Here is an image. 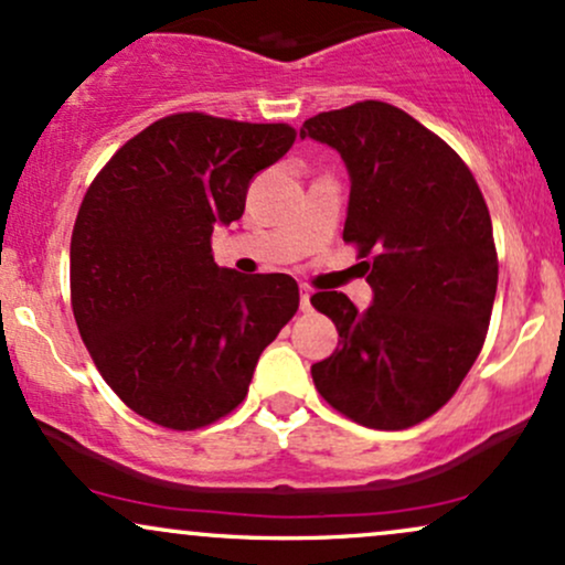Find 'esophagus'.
I'll return each mask as SVG.
<instances>
[{
    "instance_id": "1",
    "label": "esophagus",
    "mask_w": 565,
    "mask_h": 565,
    "mask_svg": "<svg viewBox=\"0 0 565 565\" xmlns=\"http://www.w3.org/2000/svg\"><path fill=\"white\" fill-rule=\"evenodd\" d=\"M300 308L308 313L310 310V289L308 287H300Z\"/></svg>"
}]
</instances>
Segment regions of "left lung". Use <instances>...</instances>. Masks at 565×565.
Returning a JSON list of instances; mask_svg holds the SVG:
<instances>
[{
	"label": "left lung",
	"mask_w": 565,
	"mask_h": 565,
	"mask_svg": "<svg viewBox=\"0 0 565 565\" xmlns=\"http://www.w3.org/2000/svg\"><path fill=\"white\" fill-rule=\"evenodd\" d=\"M300 135L345 161L342 238L374 289L366 313L342 291L310 297L340 332L310 366L316 391L374 430L419 425L457 393L489 332L499 276L489 206L449 142L391 103L310 116Z\"/></svg>",
	"instance_id": "1"
}]
</instances>
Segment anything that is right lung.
<instances>
[{
	"mask_svg": "<svg viewBox=\"0 0 565 565\" xmlns=\"http://www.w3.org/2000/svg\"><path fill=\"white\" fill-rule=\"evenodd\" d=\"M297 129L183 111L129 138L89 183L71 233V308L97 372L167 430L231 414L257 359L300 308L287 274L242 276L212 231Z\"/></svg>",
	"mask_w": 565,
	"mask_h": 565,
	"instance_id": "right-lung-1",
	"label": "right lung"
}]
</instances>
